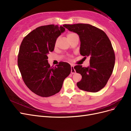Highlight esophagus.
Here are the masks:
<instances>
[{
  "label": "esophagus",
  "mask_w": 131,
  "mask_h": 131,
  "mask_svg": "<svg viewBox=\"0 0 131 131\" xmlns=\"http://www.w3.org/2000/svg\"><path fill=\"white\" fill-rule=\"evenodd\" d=\"M71 73H75V70L74 69V66L73 65H71Z\"/></svg>",
  "instance_id": "34e87169"
}]
</instances>
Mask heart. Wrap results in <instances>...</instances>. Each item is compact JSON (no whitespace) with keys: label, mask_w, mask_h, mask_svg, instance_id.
I'll return each mask as SVG.
<instances>
[{"label":"heart","mask_w":131,"mask_h":131,"mask_svg":"<svg viewBox=\"0 0 131 131\" xmlns=\"http://www.w3.org/2000/svg\"><path fill=\"white\" fill-rule=\"evenodd\" d=\"M75 35H77V34L74 32H69L67 34V37L69 40H70ZM59 40H60V38L58 37L56 40V42H55V43H54L55 47H57V46L58 45V43H59Z\"/></svg>","instance_id":"obj_1"}]
</instances>
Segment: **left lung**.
I'll use <instances>...</instances> for the list:
<instances>
[{"mask_svg":"<svg viewBox=\"0 0 131 131\" xmlns=\"http://www.w3.org/2000/svg\"><path fill=\"white\" fill-rule=\"evenodd\" d=\"M63 27L77 34L81 41L80 53L90 57L89 67H74L82 76L77 86L89 92L100 91L107 84L115 65V53L110 40L103 30L89 24H64Z\"/></svg>","mask_w":131,"mask_h":131,"instance_id":"left-lung-1","label":"left lung"}]
</instances>
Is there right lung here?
<instances>
[{
	"mask_svg": "<svg viewBox=\"0 0 131 131\" xmlns=\"http://www.w3.org/2000/svg\"><path fill=\"white\" fill-rule=\"evenodd\" d=\"M65 30L58 25L41 26L25 36L20 44L17 62L22 78L29 89L40 96L47 97L59 92L71 73L68 63L60 62L50 67L47 60L56 39Z\"/></svg>",
	"mask_w": 131,
	"mask_h": 131,
	"instance_id": "obj_1",
	"label": "right lung"
}]
</instances>
